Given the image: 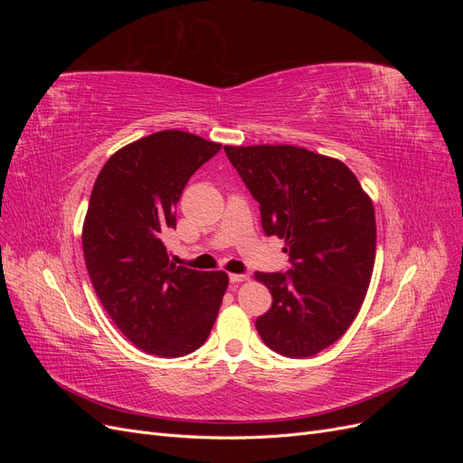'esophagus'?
Wrapping results in <instances>:
<instances>
[{
  "label": "esophagus",
  "mask_w": 463,
  "mask_h": 463,
  "mask_svg": "<svg viewBox=\"0 0 463 463\" xmlns=\"http://www.w3.org/2000/svg\"><path fill=\"white\" fill-rule=\"evenodd\" d=\"M247 279V274H230V284H240V282H245Z\"/></svg>",
  "instance_id": "obj_1"
}]
</instances>
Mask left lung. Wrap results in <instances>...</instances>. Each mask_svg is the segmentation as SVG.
<instances>
[{"instance_id":"left-lung-1","label":"left lung","mask_w":463,"mask_h":463,"mask_svg":"<svg viewBox=\"0 0 463 463\" xmlns=\"http://www.w3.org/2000/svg\"><path fill=\"white\" fill-rule=\"evenodd\" d=\"M259 203L266 235L286 240V272H257L272 305L255 326L272 352L305 359L338 342L371 282L376 223L349 167L307 148L223 146Z\"/></svg>"}]
</instances>
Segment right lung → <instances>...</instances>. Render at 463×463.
Listing matches in <instances>:
<instances>
[{"label": "right lung", "instance_id": "right-lung-1", "mask_svg": "<svg viewBox=\"0 0 463 463\" xmlns=\"http://www.w3.org/2000/svg\"><path fill=\"white\" fill-rule=\"evenodd\" d=\"M220 145L160 131L118 150L98 174L82 228V250L98 299L121 334L146 354L184 357L214 326L226 272L175 266L164 233L191 175Z\"/></svg>", "mask_w": 463, "mask_h": 463}]
</instances>
